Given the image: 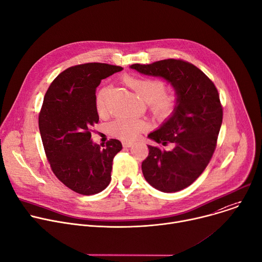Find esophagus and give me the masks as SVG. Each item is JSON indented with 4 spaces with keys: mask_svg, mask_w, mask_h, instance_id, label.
Segmentation results:
<instances>
[{
    "mask_svg": "<svg viewBox=\"0 0 262 262\" xmlns=\"http://www.w3.org/2000/svg\"><path fill=\"white\" fill-rule=\"evenodd\" d=\"M122 144H123V147H130V146H133L132 142H128V141H124Z\"/></svg>",
    "mask_w": 262,
    "mask_h": 262,
    "instance_id": "obj_1",
    "label": "esophagus"
}]
</instances>
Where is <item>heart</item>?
Segmentation results:
<instances>
[{
    "mask_svg": "<svg viewBox=\"0 0 262 262\" xmlns=\"http://www.w3.org/2000/svg\"><path fill=\"white\" fill-rule=\"evenodd\" d=\"M124 81L129 85L139 97L148 103L152 115L159 119H165L172 114L177 106V98L171 94L166 93L167 84L160 78L152 77H138L125 75ZM110 93L108 86H103L97 94L96 106L99 114L106 111V99ZM146 123L139 119L119 117L110 125L113 135L122 140L133 141L143 132Z\"/></svg>",
    "mask_w": 262,
    "mask_h": 262,
    "instance_id": "1",
    "label": "heart"
}]
</instances>
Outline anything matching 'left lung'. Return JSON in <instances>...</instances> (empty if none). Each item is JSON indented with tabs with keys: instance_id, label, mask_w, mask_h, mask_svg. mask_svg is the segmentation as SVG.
Segmentation results:
<instances>
[{
	"instance_id": "obj_1",
	"label": "left lung",
	"mask_w": 262,
	"mask_h": 262,
	"mask_svg": "<svg viewBox=\"0 0 262 262\" xmlns=\"http://www.w3.org/2000/svg\"><path fill=\"white\" fill-rule=\"evenodd\" d=\"M130 68L162 77L176 89L178 104L172 116L148 135L158 144H171L172 148L147 145L149 154L142 162V172L160 191H180L203 173L216 148L223 122L220 94L203 71L183 59L135 63Z\"/></svg>"
}]
</instances>
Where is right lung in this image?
Here are the masks:
<instances>
[{
    "label": "right lung",
    "instance_id": "obj_1",
    "mask_svg": "<svg viewBox=\"0 0 262 262\" xmlns=\"http://www.w3.org/2000/svg\"><path fill=\"white\" fill-rule=\"evenodd\" d=\"M122 67L88 62L66 69L50 84L38 115L46 157L55 177L82 195L101 192L111 182L114 157L121 142L111 139L100 147L91 134L98 123L96 89Z\"/></svg>",
    "mask_w": 262,
    "mask_h": 262
}]
</instances>
